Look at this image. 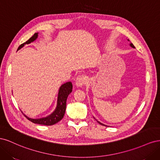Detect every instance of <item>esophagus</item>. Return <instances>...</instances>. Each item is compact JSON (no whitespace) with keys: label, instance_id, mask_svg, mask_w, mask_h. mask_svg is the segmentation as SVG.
Returning <instances> with one entry per match:
<instances>
[{"label":"esophagus","instance_id":"obj_1","mask_svg":"<svg viewBox=\"0 0 160 160\" xmlns=\"http://www.w3.org/2000/svg\"><path fill=\"white\" fill-rule=\"evenodd\" d=\"M86 81H87V78L85 76L79 75L77 77L76 81H75V84L77 87L81 88V87H83V85L85 83Z\"/></svg>","mask_w":160,"mask_h":160}]
</instances>
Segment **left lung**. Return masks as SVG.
Here are the masks:
<instances>
[{
	"mask_svg": "<svg viewBox=\"0 0 160 160\" xmlns=\"http://www.w3.org/2000/svg\"><path fill=\"white\" fill-rule=\"evenodd\" d=\"M129 41V39H128ZM129 45H130V47H132V48H135V47H134V45L132 44V42H130V44H129ZM94 119H95V118H94ZM97 122H98L99 124H101V125H104V126H108V125H104V124H103V123H101V122H98V120H97Z\"/></svg>",
	"mask_w": 160,
	"mask_h": 160,
	"instance_id": "1",
	"label": "left lung"
}]
</instances>
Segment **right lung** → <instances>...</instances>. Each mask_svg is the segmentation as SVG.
I'll return each mask as SVG.
<instances>
[{"mask_svg":"<svg viewBox=\"0 0 160 160\" xmlns=\"http://www.w3.org/2000/svg\"><path fill=\"white\" fill-rule=\"evenodd\" d=\"M38 38V32L34 34V35L31 37L29 39L27 42H24L23 44L21 45L18 48V50L21 49L25 45H28L30 43L35 41ZM72 85L71 82H67V83L62 84L59 89L58 92V96H57V102L56 108L54 111L50 115H49L47 117L38 118V119H32L27 117L26 115L24 114L25 117L31 121V122L34 123L41 124V125H52L59 122L61 121L65 113L66 110V102L68 95L72 92Z\"/></svg>","mask_w":160,"mask_h":160,"instance_id":"right-lung-1","label":"right lung"}]
</instances>
